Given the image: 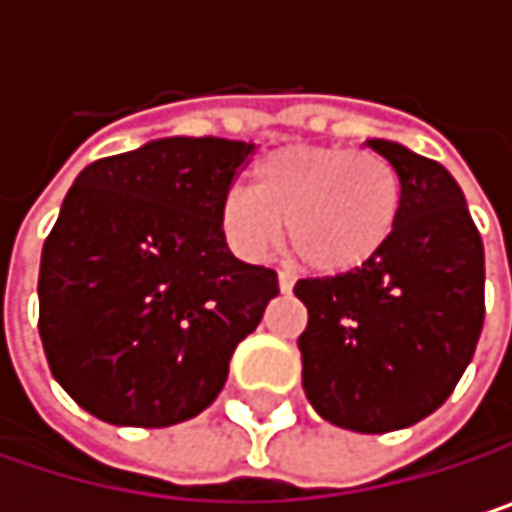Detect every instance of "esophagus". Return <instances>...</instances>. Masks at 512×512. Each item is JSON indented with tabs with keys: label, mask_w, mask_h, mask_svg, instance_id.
<instances>
[{
	"label": "esophagus",
	"mask_w": 512,
	"mask_h": 512,
	"mask_svg": "<svg viewBox=\"0 0 512 512\" xmlns=\"http://www.w3.org/2000/svg\"><path fill=\"white\" fill-rule=\"evenodd\" d=\"M293 284H296V278H293L290 272H284V269H281V272H278V290H281V293H290V290H293Z\"/></svg>",
	"instance_id": "1"
}]
</instances>
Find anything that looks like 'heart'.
I'll return each mask as SVG.
<instances>
[{"instance_id": "heart-1", "label": "heart", "mask_w": 512, "mask_h": 512, "mask_svg": "<svg viewBox=\"0 0 512 512\" xmlns=\"http://www.w3.org/2000/svg\"><path fill=\"white\" fill-rule=\"evenodd\" d=\"M400 213L397 171L376 154L287 145L255 168V189L231 186L219 201L228 249L263 263L287 240L317 272H347L391 237Z\"/></svg>"}]
</instances>
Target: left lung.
<instances>
[{
    "mask_svg": "<svg viewBox=\"0 0 512 512\" xmlns=\"http://www.w3.org/2000/svg\"><path fill=\"white\" fill-rule=\"evenodd\" d=\"M400 180L391 237L361 266L302 278V388L335 427L391 433L433 415L457 388L483 329V240L445 165L367 139Z\"/></svg>",
    "mask_w": 512,
    "mask_h": 512,
    "instance_id": "left-lung-1",
    "label": "left lung"
}]
</instances>
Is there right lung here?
Wrapping results in <instances>:
<instances>
[{
    "instance_id": "right-lung-1",
    "label": "right lung",
    "mask_w": 512,
    "mask_h": 512,
    "mask_svg": "<svg viewBox=\"0 0 512 512\" xmlns=\"http://www.w3.org/2000/svg\"><path fill=\"white\" fill-rule=\"evenodd\" d=\"M252 142L156 139L79 171L41 255V341L58 385L118 427L204 412L278 296L231 255L219 201Z\"/></svg>"
}]
</instances>
